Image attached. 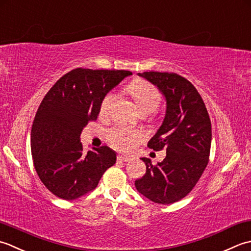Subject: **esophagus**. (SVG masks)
<instances>
[{
    "label": "esophagus",
    "instance_id": "34e87169",
    "mask_svg": "<svg viewBox=\"0 0 251 251\" xmlns=\"http://www.w3.org/2000/svg\"><path fill=\"white\" fill-rule=\"evenodd\" d=\"M117 159H118L119 161H122V162H131V161H132V158L122 156V155H119L118 158H117Z\"/></svg>",
    "mask_w": 251,
    "mask_h": 251
}]
</instances>
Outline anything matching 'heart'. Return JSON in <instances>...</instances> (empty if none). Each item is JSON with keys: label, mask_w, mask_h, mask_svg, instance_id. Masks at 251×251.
Segmentation results:
<instances>
[{"label": "heart", "mask_w": 251, "mask_h": 251, "mask_svg": "<svg viewBox=\"0 0 251 251\" xmlns=\"http://www.w3.org/2000/svg\"><path fill=\"white\" fill-rule=\"evenodd\" d=\"M129 91L134 97L137 106L142 112L155 111L161 103V96L154 85L145 80H134L129 85ZM116 99L114 92L107 93L100 103V114H107ZM145 134L141 130L127 126H115L107 132V140L117 151L131 152L144 141Z\"/></svg>", "instance_id": "heart-1"}]
</instances>
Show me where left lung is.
Returning a JSON list of instances; mask_svg holds the SVG:
<instances>
[{
  "mask_svg": "<svg viewBox=\"0 0 251 251\" xmlns=\"http://www.w3.org/2000/svg\"><path fill=\"white\" fill-rule=\"evenodd\" d=\"M139 75L156 85L166 99L165 119L147 146L167 152L155 166L148 158H141L146 173L135 181V187L156 203H173L193 190L208 165L210 118L201 94L183 76L158 71Z\"/></svg>",
  "mask_w": 251,
  "mask_h": 251,
  "instance_id": "1",
  "label": "left lung"
}]
</instances>
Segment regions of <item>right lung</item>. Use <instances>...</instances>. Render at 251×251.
I'll return each instance as SVG.
<instances>
[{"label":"right lung","mask_w":251,"mask_h":251,"mask_svg":"<svg viewBox=\"0 0 251 251\" xmlns=\"http://www.w3.org/2000/svg\"><path fill=\"white\" fill-rule=\"evenodd\" d=\"M131 75L76 68L61 76L41 101L31 129V152L40 180L55 196L74 201L85 195L116 163V152L108 146L84 155L80 135L97 119L104 96Z\"/></svg>","instance_id":"obj_1"}]
</instances>
